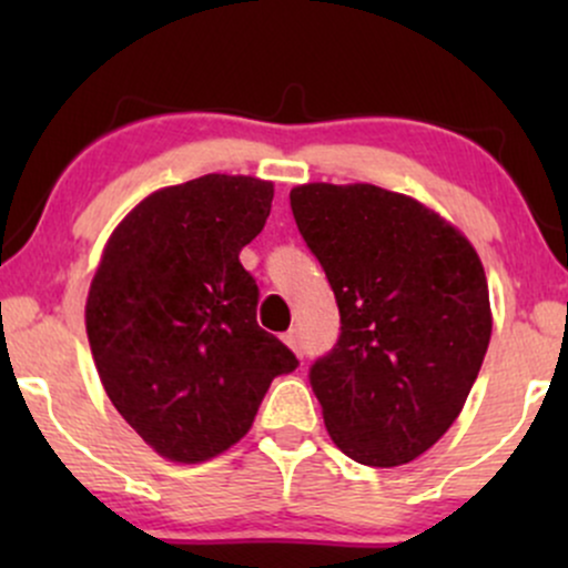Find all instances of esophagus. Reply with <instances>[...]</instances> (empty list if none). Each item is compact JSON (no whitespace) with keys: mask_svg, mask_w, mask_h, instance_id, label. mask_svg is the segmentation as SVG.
Here are the masks:
<instances>
[{"mask_svg":"<svg viewBox=\"0 0 568 568\" xmlns=\"http://www.w3.org/2000/svg\"><path fill=\"white\" fill-rule=\"evenodd\" d=\"M283 342L288 344V347L296 352V355H298V352H302V347H298V334H296V331H288V334H283Z\"/></svg>","mask_w":568,"mask_h":568,"instance_id":"esophagus-1","label":"esophagus"}]
</instances>
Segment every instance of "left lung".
<instances>
[{"label":"left lung","mask_w":568,"mask_h":568,"mask_svg":"<svg viewBox=\"0 0 568 568\" xmlns=\"http://www.w3.org/2000/svg\"><path fill=\"white\" fill-rule=\"evenodd\" d=\"M291 207L342 315L310 371L331 440L361 465H406L454 425L484 366L480 256L425 202L374 184L293 186Z\"/></svg>","instance_id":"left-lung-1"}]
</instances>
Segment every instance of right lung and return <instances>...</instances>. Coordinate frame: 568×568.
<instances>
[{
  "label": "right lung",
  "mask_w": 568,
  "mask_h": 568,
  "mask_svg": "<svg viewBox=\"0 0 568 568\" xmlns=\"http://www.w3.org/2000/svg\"><path fill=\"white\" fill-rule=\"evenodd\" d=\"M275 184L207 173L143 197L106 240L84 304L109 400L179 465L224 454L251 429L275 376L298 366L256 323L240 251L264 230Z\"/></svg>",
  "instance_id": "add662e5"
}]
</instances>
